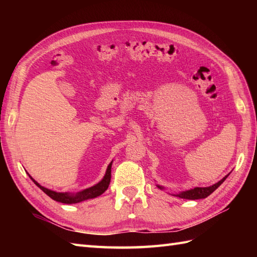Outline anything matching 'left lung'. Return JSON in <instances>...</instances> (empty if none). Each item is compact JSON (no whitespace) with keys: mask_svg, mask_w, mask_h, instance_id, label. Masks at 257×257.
<instances>
[{"mask_svg":"<svg viewBox=\"0 0 257 257\" xmlns=\"http://www.w3.org/2000/svg\"><path fill=\"white\" fill-rule=\"evenodd\" d=\"M228 176V174H227ZM227 176H225L223 178L221 181H219L215 184L211 185V187H206V188H194V189H191L188 191H184V192H181L177 194L176 196H179V198L181 199H188V200H199V199H205L206 196H209L212 192H214V191L220 187V185L224 182V180L227 178ZM158 188L162 189L160 185H158Z\"/></svg>","mask_w":257,"mask_h":257,"instance_id":"1","label":"left lung"}]
</instances>
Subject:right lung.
I'll use <instances>...</instances> for the list:
<instances>
[{
  "label": "right lung",
  "mask_w": 257,
  "mask_h": 257,
  "mask_svg": "<svg viewBox=\"0 0 257 257\" xmlns=\"http://www.w3.org/2000/svg\"><path fill=\"white\" fill-rule=\"evenodd\" d=\"M31 179L33 180V181H34V183L37 185V187L43 191V192H45L53 200H55L57 202H61V203H65V204L78 203V202H81V201L96 198V196L102 194L108 189L109 183H110V179H111V163L108 166L105 177H103V179L101 180L99 183H97L96 185H94V187L81 191V192H78L77 194L55 192V191L48 190L44 187H42V185L38 184L33 178H31Z\"/></svg>",
  "instance_id": "1"
}]
</instances>
